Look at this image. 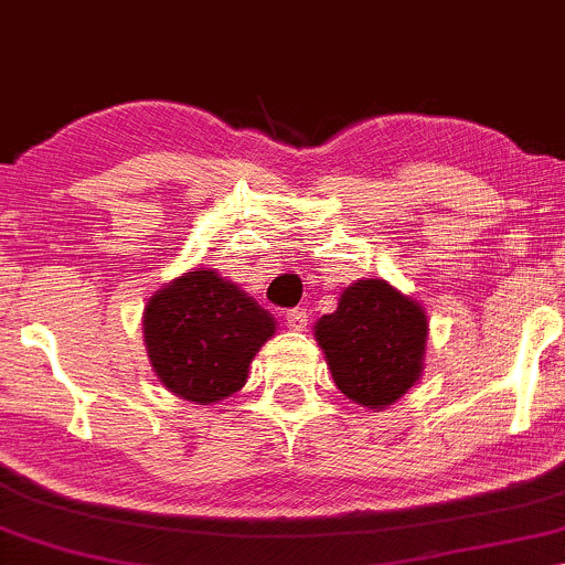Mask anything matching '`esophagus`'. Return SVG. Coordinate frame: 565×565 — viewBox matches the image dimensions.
Here are the masks:
<instances>
[{
    "instance_id": "1",
    "label": "esophagus",
    "mask_w": 565,
    "mask_h": 565,
    "mask_svg": "<svg viewBox=\"0 0 565 565\" xmlns=\"http://www.w3.org/2000/svg\"><path fill=\"white\" fill-rule=\"evenodd\" d=\"M308 318H310L308 310L295 308V310L287 312V318H284V321H287L291 331H305V329H308Z\"/></svg>"
}]
</instances>
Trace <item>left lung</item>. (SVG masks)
<instances>
[{
	"mask_svg": "<svg viewBox=\"0 0 565 565\" xmlns=\"http://www.w3.org/2000/svg\"><path fill=\"white\" fill-rule=\"evenodd\" d=\"M429 321L413 297L384 278H363L316 323L334 384L352 403L382 411L397 403L424 373Z\"/></svg>",
	"mask_w": 565,
	"mask_h": 565,
	"instance_id": "left-lung-1",
	"label": "left lung"
}]
</instances>
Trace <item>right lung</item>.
<instances>
[{
  "mask_svg": "<svg viewBox=\"0 0 565 565\" xmlns=\"http://www.w3.org/2000/svg\"><path fill=\"white\" fill-rule=\"evenodd\" d=\"M276 321L213 268H194L149 297L145 344L154 376L175 397L210 405L239 392Z\"/></svg>",
  "mask_w": 565,
  "mask_h": 565,
  "instance_id": "add662e5",
  "label": "right lung"
}]
</instances>
